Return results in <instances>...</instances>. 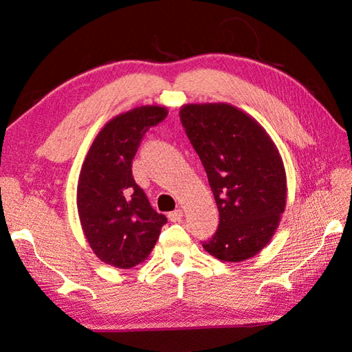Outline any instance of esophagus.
<instances>
[{
  "label": "esophagus",
  "instance_id": "1",
  "mask_svg": "<svg viewBox=\"0 0 352 352\" xmlns=\"http://www.w3.org/2000/svg\"><path fill=\"white\" fill-rule=\"evenodd\" d=\"M168 218H169L170 222H180L182 218H183V210H182V208H177V210L170 212L168 214Z\"/></svg>",
  "mask_w": 352,
  "mask_h": 352
}]
</instances>
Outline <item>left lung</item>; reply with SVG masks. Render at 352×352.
I'll return each mask as SVG.
<instances>
[{
	"mask_svg": "<svg viewBox=\"0 0 352 352\" xmlns=\"http://www.w3.org/2000/svg\"><path fill=\"white\" fill-rule=\"evenodd\" d=\"M186 134L206 169L219 226L208 242L210 256L243 261L271 241L286 207V170L266 130L227 102L186 104Z\"/></svg>",
	"mask_w": 352,
	"mask_h": 352,
	"instance_id": "8db88e82",
	"label": "left lung"
}]
</instances>
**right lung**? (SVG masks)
Masks as SVG:
<instances>
[{"label":"right lung","instance_id":"add662e5","mask_svg":"<svg viewBox=\"0 0 352 352\" xmlns=\"http://www.w3.org/2000/svg\"><path fill=\"white\" fill-rule=\"evenodd\" d=\"M168 110L140 106L115 116L89 148L77 186V208L85 237L104 263L130 269L153 251L166 216L157 213L136 184L131 162L142 138Z\"/></svg>","mask_w":352,"mask_h":352}]
</instances>
